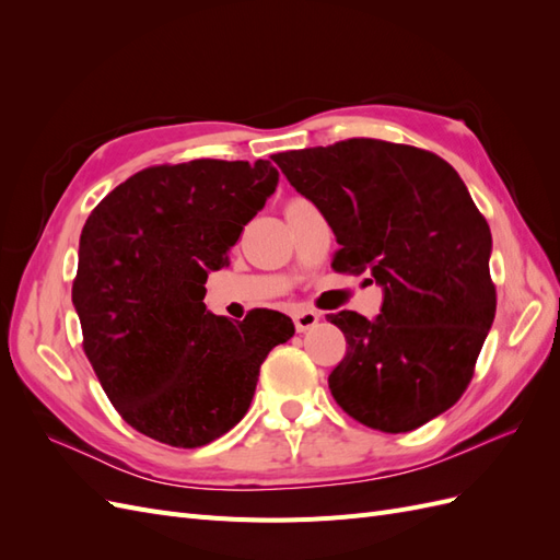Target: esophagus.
Segmentation results:
<instances>
[{"label": "esophagus", "instance_id": "esophagus-1", "mask_svg": "<svg viewBox=\"0 0 560 560\" xmlns=\"http://www.w3.org/2000/svg\"><path fill=\"white\" fill-rule=\"evenodd\" d=\"M319 322V313L317 311H308V308H301L294 313V327L296 331H308L313 329Z\"/></svg>", "mask_w": 560, "mask_h": 560}]
</instances>
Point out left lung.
Returning <instances> with one entry per match:
<instances>
[{
    "instance_id": "left-lung-1",
    "label": "left lung",
    "mask_w": 560,
    "mask_h": 560,
    "mask_svg": "<svg viewBox=\"0 0 560 560\" xmlns=\"http://www.w3.org/2000/svg\"><path fill=\"white\" fill-rule=\"evenodd\" d=\"M276 163L325 214L338 273L381 284L376 319L329 315L346 358L329 374L341 409L381 432H411L463 397L495 317L493 238L465 182L432 151L352 138Z\"/></svg>"
}]
</instances>
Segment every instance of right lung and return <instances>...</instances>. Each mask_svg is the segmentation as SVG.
Returning a JSON list of instances; mask_svg holds the SVG:
<instances>
[{
    "mask_svg": "<svg viewBox=\"0 0 560 560\" xmlns=\"http://www.w3.org/2000/svg\"><path fill=\"white\" fill-rule=\"evenodd\" d=\"M270 161L198 159L132 175L91 212L72 303L83 350L130 428L177 448L247 413L266 354L294 336L278 311H206L210 270L276 191Z\"/></svg>",
    "mask_w": 560,
    "mask_h": 560,
    "instance_id": "1",
    "label": "right lung"
}]
</instances>
